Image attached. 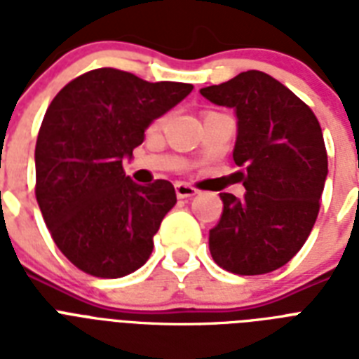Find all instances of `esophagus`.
Returning a JSON list of instances; mask_svg holds the SVG:
<instances>
[{"label": "esophagus", "instance_id": "obj_1", "mask_svg": "<svg viewBox=\"0 0 359 359\" xmlns=\"http://www.w3.org/2000/svg\"><path fill=\"white\" fill-rule=\"evenodd\" d=\"M175 191H177V197H179V199H190V197L197 196L196 188H191V186L184 184V182H177V184H175Z\"/></svg>", "mask_w": 359, "mask_h": 359}]
</instances>
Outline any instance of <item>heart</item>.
<instances>
[{
    "label": "heart",
    "mask_w": 359,
    "mask_h": 359,
    "mask_svg": "<svg viewBox=\"0 0 359 359\" xmlns=\"http://www.w3.org/2000/svg\"><path fill=\"white\" fill-rule=\"evenodd\" d=\"M160 123H162V121H158V123H156V124H160Z\"/></svg>",
    "instance_id": "obj_1"
}]
</instances>
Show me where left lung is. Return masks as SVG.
Segmentation results:
<instances>
[{"mask_svg": "<svg viewBox=\"0 0 359 359\" xmlns=\"http://www.w3.org/2000/svg\"><path fill=\"white\" fill-rule=\"evenodd\" d=\"M201 95L233 108V160L244 197L219 194L224 212L210 229L212 259L227 272L278 270L306 244L320 208L328 154L320 124L294 93L261 70L240 72Z\"/></svg>", "mask_w": 359, "mask_h": 359, "instance_id": "obj_1", "label": "left lung"}]
</instances>
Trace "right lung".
I'll list each match as a JSON object with an SVG mask.
<instances>
[{
  "label": "right lung",
  "instance_id": "1",
  "mask_svg": "<svg viewBox=\"0 0 359 359\" xmlns=\"http://www.w3.org/2000/svg\"><path fill=\"white\" fill-rule=\"evenodd\" d=\"M191 89L97 69L67 83L48 106L35 147L36 203L61 253L86 273L123 278L152 253V236L177 194L169 180L134 182L123 160H132L152 121Z\"/></svg>",
  "mask_w": 359,
  "mask_h": 359
}]
</instances>
